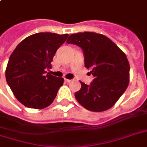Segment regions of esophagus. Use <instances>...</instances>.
<instances>
[{"mask_svg":"<svg viewBox=\"0 0 147 147\" xmlns=\"http://www.w3.org/2000/svg\"><path fill=\"white\" fill-rule=\"evenodd\" d=\"M65 82H71V81H72V80H71V79H65Z\"/></svg>","mask_w":147,"mask_h":147,"instance_id":"obj_1","label":"esophagus"}]
</instances>
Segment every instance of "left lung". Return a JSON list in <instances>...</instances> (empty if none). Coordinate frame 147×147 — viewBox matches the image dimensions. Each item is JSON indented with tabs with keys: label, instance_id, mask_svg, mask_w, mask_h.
<instances>
[{
	"label": "left lung",
	"instance_id": "1",
	"mask_svg": "<svg viewBox=\"0 0 147 147\" xmlns=\"http://www.w3.org/2000/svg\"><path fill=\"white\" fill-rule=\"evenodd\" d=\"M67 43L82 49L85 67L94 77L90 85L80 82L81 89L75 93L77 101L95 112L113 107L129 83L130 67L125 54L109 38L96 32L73 33Z\"/></svg>",
	"mask_w": 147,
	"mask_h": 147
}]
</instances>
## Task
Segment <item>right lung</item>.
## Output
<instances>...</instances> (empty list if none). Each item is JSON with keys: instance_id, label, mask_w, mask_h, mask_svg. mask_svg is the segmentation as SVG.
<instances>
[{"instance_id": "add662e5", "label": "right lung", "mask_w": 147, "mask_h": 147, "mask_svg": "<svg viewBox=\"0 0 147 147\" xmlns=\"http://www.w3.org/2000/svg\"><path fill=\"white\" fill-rule=\"evenodd\" d=\"M68 34L39 32L24 39L11 54L5 71L8 86L20 103L43 109L53 103L63 78L47 73L57 50Z\"/></svg>"}]
</instances>
